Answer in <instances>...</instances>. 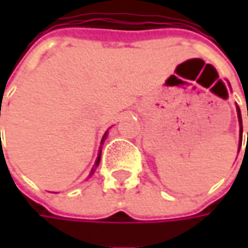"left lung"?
<instances>
[{"mask_svg":"<svg viewBox=\"0 0 248 248\" xmlns=\"http://www.w3.org/2000/svg\"><path fill=\"white\" fill-rule=\"evenodd\" d=\"M236 110H237V119H239V124H240V146H242V139H243V124H242V113H240V108L236 106ZM247 116H248V103H247ZM247 145H248V132H247ZM246 145V146H247ZM240 150V148H239Z\"/></svg>","mask_w":248,"mask_h":248,"instance_id":"obj_1","label":"left lung"}]
</instances>
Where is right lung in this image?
<instances>
[{"label": "right lung", "instance_id": "add662e5", "mask_svg": "<svg viewBox=\"0 0 248 248\" xmlns=\"http://www.w3.org/2000/svg\"><path fill=\"white\" fill-rule=\"evenodd\" d=\"M0 116H1V105H0ZM106 137H108V132H106V134L103 135V138H102V143L105 142V139H106ZM0 143H1V132H0ZM100 153H102V150H99V155H98V158H96V161H95V167H93V168L91 170L90 176L92 175L93 172H95V168H96V167H98V164H99V161H100Z\"/></svg>", "mask_w": 248, "mask_h": 248}]
</instances>
